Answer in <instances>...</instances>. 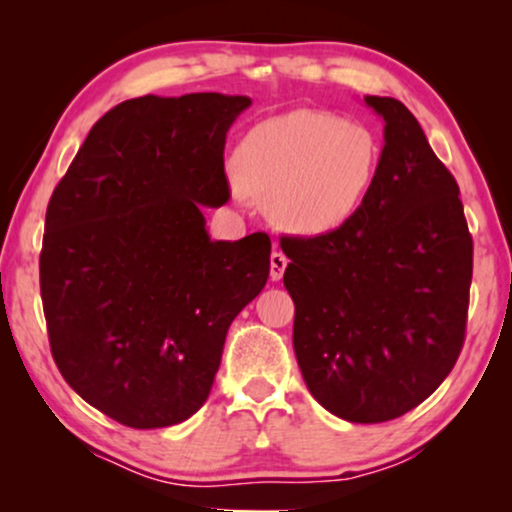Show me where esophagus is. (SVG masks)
<instances>
[{
  "label": "esophagus",
  "instance_id": "1",
  "mask_svg": "<svg viewBox=\"0 0 512 512\" xmlns=\"http://www.w3.org/2000/svg\"><path fill=\"white\" fill-rule=\"evenodd\" d=\"M286 265H289V258H286L282 251H272V256H270V277H272V282H279V279L284 277Z\"/></svg>",
  "mask_w": 512,
  "mask_h": 512
}]
</instances>
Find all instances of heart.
Here are the masks:
<instances>
[{
	"mask_svg": "<svg viewBox=\"0 0 512 512\" xmlns=\"http://www.w3.org/2000/svg\"><path fill=\"white\" fill-rule=\"evenodd\" d=\"M382 144L366 123L298 109L265 118L237 146L247 193L268 200L279 226L298 235L333 233L373 191Z\"/></svg>",
	"mask_w": 512,
	"mask_h": 512,
	"instance_id": "1",
	"label": "heart"
}]
</instances>
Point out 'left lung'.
Instances as JSON below:
<instances>
[{"mask_svg": "<svg viewBox=\"0 0 512 512\" xmlns=\"http://www.w3.org/2000/svg\"><path fill=\"white\" fill-rule=\"evenodd\" d=\"M363 100L384 121L368 200L333 233L279 244L307 389L335 417L377 424L417 408L457 363L473 240L457 181L417 118L394 97Z\"/></svg>", "mask_w": 512, "mask_h": 512, "instance_id": "obj_1", "label": "left lung"}]
</instances>
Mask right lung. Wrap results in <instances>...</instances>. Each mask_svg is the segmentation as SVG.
I'll use <instances>...</instances> for the list:
<instances>
[{
  "instance_id": "obj_1",
  "label": "right lung",
  "mask_w": 512,
  "mask_h": 512,
  "mask_svg": "<svg viewBox=\"0 0 512 512\" xmlns=\"http://www.w3.org/2000/svg\"><path fill=\"white\" fill-rule=\"evenodd\" d=\"M244 95H144L88 132L46 209L39 258L53 359L83 401L132 429L195 415L233 319L270 275V237L212 240L230 198L226 132Z\"/></svg>"
}]
</instances>
